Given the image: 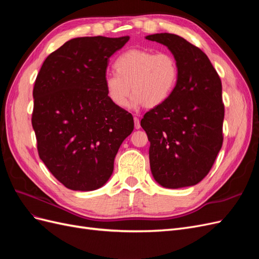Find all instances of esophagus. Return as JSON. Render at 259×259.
<instances>
[{
    "mask_svg": "<svg viewBox=\"0 0 259 259\" xmlns=\"http://www.w3.org/2000/svg\"><path fill=\"white\" fill-rule=\"evenodd\" d=\"M134 124H135V128L139 130L140 128V122L137 116H134Z\"/></svg>",
    "mask_w": 259,
    "mask_h": 259,
    "instance_id": "1",
    "label": "esophagus"
}]
</instances>
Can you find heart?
Segmentation results:
<instances>
[{
	"label": "heart",
	"mask_w": 259,
	"mask_h": 259,
	"mask_svg": "<svg viewBox=\"0 0 259 259\" xmlns=\"http://www.w3.org/2000/svg\"><path fill=\"white\" fill-rule=\"evenodd\" d=\"M113 67L116 74L106 76L105 88L117 108L126 107L132 93L133 107H158L170 96L178 80L177 61L166 52L132 49L120 55Z\"/></svg>",
	"instance_id": "1"
}]
</instances>
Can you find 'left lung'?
I'll use <instances>...</instances> for the list:
<instances>
[{
	"mask_svg": "<svg viewBox=\"0 0 259 259\" xmlns=\"http://www.w3.org/2000/svg\"><path fill=\"white\" fill-rule=\"evenodd\" d=\"M146 38L165 45L178 65L173 93L140 122L150 142L151 173L164 188L194 186L208 174L223 146L222 81L206 55L184 37Z\"/></svg>",
	"mask_w": 259,
	"mask_h": 259,
	"instance_id": "left-lung-1",
	"label": "left lung"
}]
</instances>
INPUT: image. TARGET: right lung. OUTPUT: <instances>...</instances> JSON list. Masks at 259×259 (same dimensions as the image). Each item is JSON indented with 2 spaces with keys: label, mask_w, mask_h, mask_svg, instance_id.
Listing matches in <instances>:
<instances>
[{
  "label": "right lung",
  "mask_w": 259,
  "mask_h": 259,
  "mask_svg": "<svg viewBox=\"0 0 259 259\" xmlns=\"http://www.w3.org/2000/svg\"><path fill=\"white\" fill-rule=\"evenodd\" d=\"M130 36L71 38L45 59L33 89L32 126L40 159L75 191L103 187L123 140L134 130L131 113L109 99V58Z\"/></svg>",
  "instance_id": "1"
}]
</instances>
